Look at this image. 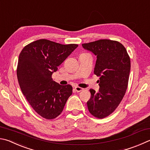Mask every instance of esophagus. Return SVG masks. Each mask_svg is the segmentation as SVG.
<instances>
[{"label":"esophagus","instance_id":"obj_1","mask_svg":"<svg viewBox=\"0 0 150 150\" xmlns=\"http://www.w3.org/2000/svg\"><path fill=\"white\" fill-rule=\"evenodd\" d=\"M75 90L76 92H81V91H83V88H81V87H79V86H75Z\"/></svg>","mask_w":150,"mask_h":150}]
</instances>
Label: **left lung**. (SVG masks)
Returning <instances> with one entry per match:
<instances>
[{
	"label": "left lung",
	"instance_id": "left-lung-1",
	"mask_svg": "<svg viewBox=\"0 0 150 150\" xmlns=\"http://www.w3.org/2000/svg\"><path fill=\"white\" fill-rule=\"evenodd\" d=\"M84 49L96 56L94 73L100 77L99 92L90 90L87 102L89 112L102 119L115 111L126 92L130 61L126 48L115 40L102 39L82 45Z\"/></svg>",
	"mask_w": 150,
	"mask_h": 150
}]
</instances>
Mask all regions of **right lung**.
Instances as JSON below:
<instances>
[{"label":"right lung","mask_w":150,"mask_h":150,"mask_svg":"<svg viewBox=\"0 0 150 150\" xmlns=\"http://www.w3.org/2000/svg\"><path fill=\"white\" fill-rule=\"evenodd\" d=\"M77 47L40 39L25 46L20 54L17 77L20 88L42 117L52 119L60 115L72 94L71 86L55 82L52 75Z\"/></svg>","instance_id":"obj_1"}]
</instances>
